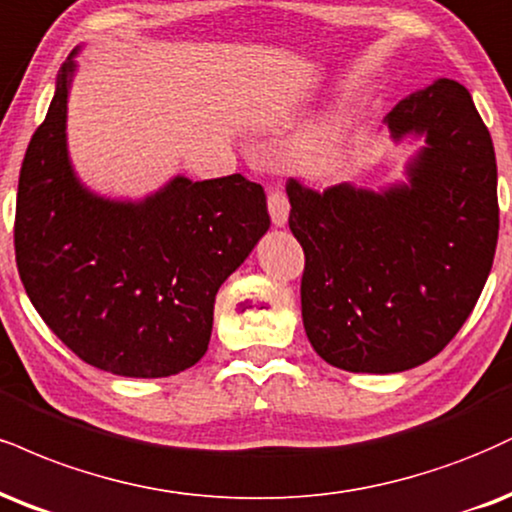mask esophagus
Here are the masks:
<instances>
[{
  "label": "esophagus",
  "mask_w": 512,
  "mask_h": 512,
  "mask_svg": "<svg viewBox=\"0 0 512 512\" xmlns=\"http://www.w3.org/2000/svg\"><path fill=\"white\" fill-rule=\"evenodd\" d=\"M267 205H269V214H272L274 226L286 224V221H288V200H286V195H283L281 188L269 190Z\"/></svg>",
  "instance_id": "34e87169"
}]
</instances>
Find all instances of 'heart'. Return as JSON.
Returning <instances> with one entry per match:
<instances>
[{
  "mask_svg": "<svg viewBox=\"0 0 512 512\" xmlns=\"http://www.w3.org/2000/svg\"><path fill=\"white\" fill-rule=\"evenodd\" d=\"M350 135V114L334 109L288 150V166L307 178H324L341 164Z\"/></svg>",
  "mask_w": 512,
  "mask_h": 512,
  "instance_id": "heart-1",
  "label": "heart"
}]
</instances>
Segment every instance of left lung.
<instances>
[{"label":"left lung","mask_w":512,"mask_h":512,"mask_svg":"<svg viewBox=\"0 0 512 512\" xmlns=\"http://www.w3.org/2000/svg\"><path fill=\"white\" fill-rule=\"evenodd\" d=\"M386 123L396 140L427 135L410 186L286 183L305 334L346 372H405L439 355L477 305L498 240L494 143L470 92L441 78Z\"/></svg>","instance_id":"obj_1"}]
</instances>
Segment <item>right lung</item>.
I'll list each match as a JSON object with an SVG mask.
<instances>
[{"label":"right lung","instance_id":"obj_1","mask_svg":"<svg viewBox=\"0 0 512 512\" xmlns=\"http://www.w3.org/2000/svg\"><path fill=\"white\" fill-rule=\"evenodd\" d=\"M73 64L61 69L18 176L16 267L45 324L88 365L135 379L207 353L214 298L269 229L260 183L178 176L138 202L85 190L66 152Z\"/></svg>","mask_w":512,"mask_h":512}]
</instances>
